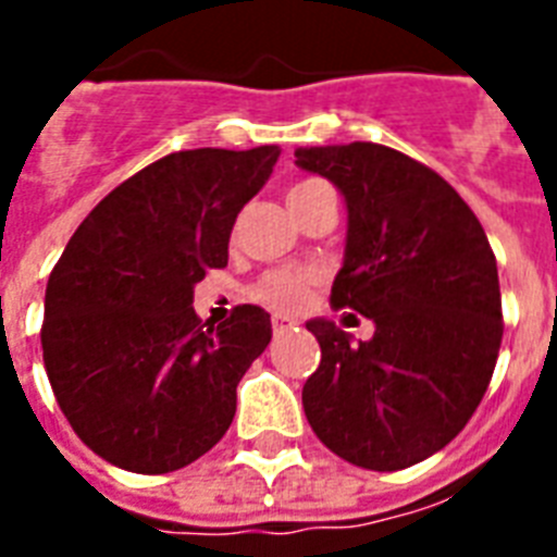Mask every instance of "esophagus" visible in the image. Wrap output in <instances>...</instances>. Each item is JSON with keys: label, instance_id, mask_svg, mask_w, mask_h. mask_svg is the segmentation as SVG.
Returning a JSON list of instances; mask_svg holds the SVG:
<instances>
[{"label": "esophagus", "instance_id": "esophagus-1", "mask_svg": "<svg viewBox=\"0 0 557 557\" xmlns=\"http://www.w3.org/2000/svg\"><path fill=\"white\" fill-rule=\"evenodd\" d=\"M292 326H295V321L286 318V314H274V318H271V330H274V335H277V332L292 330Z\"/></svg>", "mask_w": 557, "mask_h": 557}]
</instances>
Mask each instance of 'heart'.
I'll return each mask as SVG.
<instances>
[{"mask_svg":"<svg viewBox=\"0 0 557 557\" xmlns=\"http://www.w3.org/2000/svg\"><path fill=\"white\" fill-rule=\"evenodd\" d=\"M312 185V182H304V185H295L292 190H300V187ZM314 283V271L309 269H274L265 271L257 283L251 286L248 295L260 304L277 309V312H300L312 295Z\"/></svg>","mask_w":557,"mask_h":557,"instance_id":"obj_1","label":"heart"}]
</instances>
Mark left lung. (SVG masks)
I'll list each match as a JSON object with an SVG mask.
<instances>
[{
  "label": "left lung",
  "instance_id": "left-lung-1",
  "mask_svg": "<svg viewBox=\"0 0 557 557\" xmlns=\"http://www.w3.org/2000/svg\"><path fill=\"white\" fill-rule=\"evenodd\" d=\"M295 156L347 201L332 306L375 323L358 344L332 321L306 323L321 344L306 419L352 466L410 468L466 428L492 381L503 341L492 245L462 196L405 152L352 141Z\"/></svg>",
  "mask_w": 557,
  "mask_h": 557
}]
</instances>
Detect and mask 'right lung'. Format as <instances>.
Masks as SVG:
<instances>
[{
	"mask_svg": "<svg viewBox=\"0 0 557 557\" xmlns=\"http://www.w3.org/2000/svg\"><path fill=\"white\" fill-rule=\"evenodd\" d=\"M277 147L170 152L83 219L46 286L42 361L60 410L98 457L168 474L234 422L236 384L271 341V314L236 306L219 326L193 286L227 265L236 213Z\"/></svg>",
	"mask_w": 557,
	"mask_h": 557,
	"instance_id": "obj_1",
	"label": "right lung"
}]
</instances>
